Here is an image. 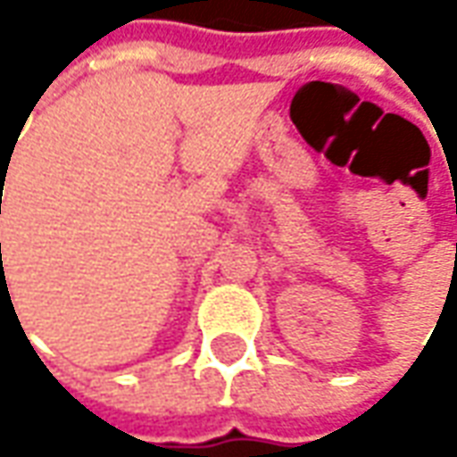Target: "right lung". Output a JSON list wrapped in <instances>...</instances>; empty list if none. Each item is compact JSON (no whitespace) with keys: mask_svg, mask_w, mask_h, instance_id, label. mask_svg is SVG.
I'll list each match as a JSON object with an SVG mask.
<instances>
[{"mask_svg":"<svg viewBox=\"0 0 457 457\" xmlns=\"http://www.w3.org/2000/svg\"><path fill=\"white\" fill-rule=\"evenodd\" d=\"M0 213H2V211H0ZM0 262H2V244H0Z\"/></svg>","mask_w":457,"mask_h":457,"instance_id":"right-lung-1","label":"right lung"}]
</instances>
